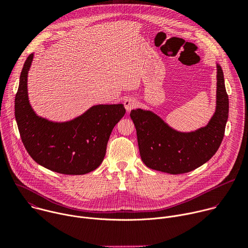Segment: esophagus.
Instances as JSON below:
<instances>
[{"instance_id": "34e87169", "label": "esophagus", "mask_w": 248, "mask_h": 248, "mask_svg": "<svg viewBox=\"0 0 248 248\" xmlns=\"http://www.w3.org/2000/svg\"><path fill=\"white\" fill-rule=\"evenodd\" d=\"M124 108H125L126 112H129L136 106V100L131 97H128L124 101Z\"/></svg>"}]
</instances>
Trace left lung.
Here are the masks:
<instances>
[{
    "label": "left lung",
    "mask_w": 248,
    "mask_h": 248,
    "mask_svg": "<svg viewBox=\"0 0 248 248\" xmlns=\"http://www.w3.org/2000/svg\"><path fill=\"white\" fill-rule=\"evenodd\" d=\"M217 65L216 109L208 124L192 131L172 128L151 110H131L140 157L148 168L179 174L208 162L219 149L229 117V97L221 65Z\"/></svg>",
    "instance_id": "1"
}]
</instances>
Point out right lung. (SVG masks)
Segmentation results:
<instances>
[{
  "mask_svg": "<svg viewBox=\"0 0 248 248\" xmlns=\"http://www.w3.org/2000/svg\"><path fill=\"white\" fill-rule=\"evenodd\" d=\"M34 54L26 59L15 100V116L22 142L40 166L63 174H85L104 160L115 125L125 114L123 104L93 105L81 115L55 122L36 114L28 96V73Z\"/></svg>",
  "mask_w": 248,
  "mask_h": 248,
  "instance_id": "right-lung-1",
  "label": "right lung"
}]
</instances>
